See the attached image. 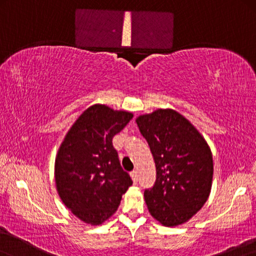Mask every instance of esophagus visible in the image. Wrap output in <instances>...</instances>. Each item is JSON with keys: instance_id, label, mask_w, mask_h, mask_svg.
<instances>
[{"instance_id": "esophagus-1", "label": "esophagus", "mask_w": 256, "mask_h": 256, "mask_svg": "<svg viewBox=\"0 0 256 256\" xmlns=\"http://www.w3.org/2000/svg\"><path fill=\"white\" fill-rule=\"evenodd\" d=\"M131 178H132V180H133V182H134V184H136L138 182V180H139V173H138V171H132L131 172Z\"/></svg>"}]
</instances>
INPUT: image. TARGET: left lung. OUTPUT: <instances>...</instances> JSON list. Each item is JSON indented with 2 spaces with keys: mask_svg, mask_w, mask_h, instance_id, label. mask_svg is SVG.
Instances as JSON below:
<instances>
[{
  "mask_svg": "<svg viewBox=\"0 0 256 256\" xmlns=\"http://www.w3.org/2000/svg\"><path fill=\"white\" fill-rule=\"evenodd\" d=\"M156 165V182L144 190L149 213L165 226L190 220L208 200L213 157L190 122L173 109H157L136 120Z\"/></svg>",
  "mask_w": 256,
  "mask_h": 256,
  "instance_id": "left-lung-1",
  "label": "left lung"
}]
</instances>
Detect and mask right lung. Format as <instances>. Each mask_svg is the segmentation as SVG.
I'll return each mask as SVG.
<instances>
[{
  "label": "right lung",
  "mask_w": 256,
  "mask_h": 256,
  "mask_svg": "<svg viewBox=\"0 0 256 256\" xmlns=\"http://www.w3.org/2000/svg\"><path fill=\"white\" fill-rule=\"evenodd\" d=\"M133 114L93 104L82 112L60 144L54 163L56 192L80 220L99 226L118 208L132 180L122 168L112 138Z\"/></svg>",
  "instance_id": "right-lung-1"
}]
</instances>
